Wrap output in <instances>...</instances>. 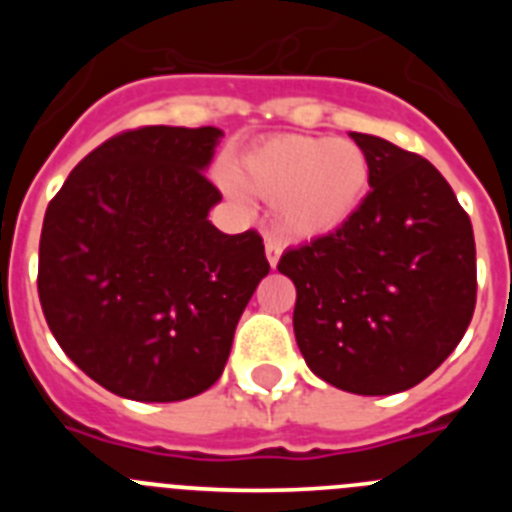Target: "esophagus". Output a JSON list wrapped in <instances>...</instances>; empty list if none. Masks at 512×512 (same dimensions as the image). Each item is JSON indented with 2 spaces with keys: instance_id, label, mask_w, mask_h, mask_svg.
<instances>
[{
  "instance_id": "esophagus-1",
  "label": "esophagus",
  "mask_w": 512,
  "mask_h": 512,
  "mask_svg": "<svg viewBox=\"0 0 512 512\" xmlns=\"http://www.w3.org/2000/svg\"><path fill=\"white\" fill-rule=\"evenodd\" d=\"M279 256H282V243L277 238H266V259H269L271 269L279 264Z\"/></svg>"
}]
</instances>
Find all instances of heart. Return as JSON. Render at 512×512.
Segmentation results:
<instances>
[{
    "instance_id": "heart-1",
    "label": "heart",
    "mask_w": 512,
    "mask_h": 512,
    "mask_svg": "<svg viewBox=\"0 0 512 512\" xmlns=\"http://www.w3.org/2000/svg\"><path fill=\"white\" fill-rule=\"evenodd\" d=\"M217 179L235 202H246V188L274 202L279 228L289 238L315 241L338 233L361 210L372 164L354 140L284 133L259 140L238 169H220Z\"/></svg>"
}]
</instances>
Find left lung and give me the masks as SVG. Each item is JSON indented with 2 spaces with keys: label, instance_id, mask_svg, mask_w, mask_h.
Returning <instances> with one entry per match:
<instances>
[{
  "label": "left lung",
  "instance_id": "left-lung-1",
  "mask_svg": "<svg viewBox=\"0 0 512 512\" xmlns=\"http://www.w3.org/2000/svg\"><path fill=\"white\" fill-rule=\"evenodd\" d=\"M372 192L338 233L284 251L297 287L295 338L312 374L354 395L423 382L467 333L477 300L469 215L436 166L377 135L351 133Z\"/></svg>",
  "mask_w": 512,
  "mask_h": 512
}]
</instances>
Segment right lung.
I'll use <instances>...</instances> for the list:
<instances>
[{
  "mask_svg": "<svg viewBox=\"0 0 512 512\" xmlns=\"http://www.w3.org/2000/svg\"><path fill=\"white\" fill-rule=\"evenodd\" d=\"M220 128L128 130L79 161L45 210L38 295L58 346L104 390L176 402L220 379L269 274L256 230L207 220Z\"/></svg>",
  "mask_w": 512,
  "mask_h": 512,
  "instance_id": "add662e5",
  "label": "right lung"
}]
</instances>
